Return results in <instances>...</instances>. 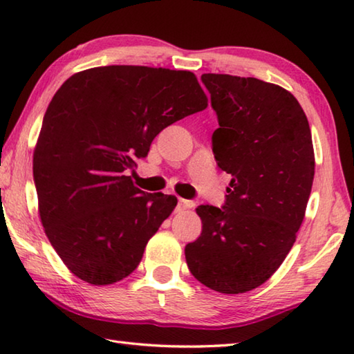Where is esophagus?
<instances>
[{
    "mask_svg": "<svg viewBox=\"0 0 354 354\" xmlns=\"http://www.w3.org/2000/svg\"><path fill=\"white\" fill-rule=\"evenodd\" d=\"M193 205H194V203L191 202V201L178 199V202H177V207H176V212H177V213H180V212H183V209L191 208V207H193Z\"/></svg>",
    "mask_w": 354,
    "mask_h": 354,
    "instance_id": "1",
    "label": "esophagus"
}]
</instances>
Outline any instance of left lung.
I'll return each mask as SVG.
<instances>
[{"mask_svg":"<svg viewBox=\"0 0 354 354\" xmlns=\"http://www.w3.org/2000/svg\"><path fill=\"white\" fill-rule=\"evenodd\" d=\"M219 129L218 166L232 174L225 205H201L202 233L185 247L207 288L243 294L261 286L292 249L314 180V147L299 101L255 77L202 74Z\"/></svg>","mask_w":354,"mask_h":354,"instance_id":"obj_1","label":"left lung"}]
</instances>
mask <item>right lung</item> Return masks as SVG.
Here are the masks:
<instances>
[{"label":"right lung","mask_w":354,"mask_h":354,"mask_svg":"<svg viewBox=\"0 0 354 354\" xmlns=\"http://www.w3.org/2000/svg\"><path fill=\"white\" fill-rule=\"evenodd\" d=\"M207 105L194 73L135 65L90 68L55 93L34 180L49 243L80 280L107 286L138 268L177 199L142 193L129 172L161 130Z\"/></svg>","instance_id":"1"}]
</instances>
